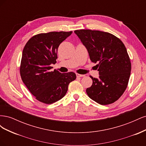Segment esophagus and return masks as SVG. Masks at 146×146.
<instances>
[{
	"label": "esophagus",
	"mask_w": 146,
	"mask_h": 146,
	"mask_svg": "<svg viewBox=\"0 0 146 146\" xmlns=\"http://www.w3.org/2000/svg\"><path fill=\"white\" fill-rule=\"evenodd\" d=\"M76 76H77V77H85V75H82V74H76Z\"/></svg>",
	"instance_id": "1"
}]
</instances>
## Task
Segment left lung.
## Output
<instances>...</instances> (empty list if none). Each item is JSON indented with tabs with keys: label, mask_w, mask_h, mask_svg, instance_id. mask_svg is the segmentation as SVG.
I'll return each instance as SVG.
<instances>
[{
	"label": "left lung",
	"mask_w": 146,
	"mask_h": 146,
	"mask_svg": "<svg viewBox=\"0 0 146 146\" xmlns=\"http://www.w3.org/2000/svg\"><path fill=\"white\" fill-rule=\"evenodd\" d=\"M88 50L92 63H98L99 77H90L92 85L86 89L88 96L100 105L116 101L127 88L131 63L123 42L114 35L99 30L74 31Z\"/></svg>",
	"instance_id": "obj_1"
}]
</instances>
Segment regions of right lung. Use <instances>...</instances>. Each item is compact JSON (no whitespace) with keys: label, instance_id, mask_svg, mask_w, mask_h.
<instances>
[{"label":"right lung","instance_id":"right-lung-1","mask_svg":"<svg viewBox=\"0 0 146 146\" xmlns=\"http://www.w3.org/2000/svg\"><path fill=\"white\" fill-rule=\"evenodd\" d=\"M72 32H52L40 33L31 38L24 48L21 63L22 80L36 99L50 104L62 99L69 84L76 80L72 72L50 71L55 64L60 44Z\"/></svg>","mask_w":146,"mask_h":146}]
</instances>
